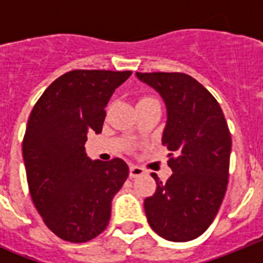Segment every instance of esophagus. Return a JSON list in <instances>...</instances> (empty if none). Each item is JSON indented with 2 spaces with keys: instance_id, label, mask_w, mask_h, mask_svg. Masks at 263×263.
I'll return each mask as SVG.
<instances>
[{
  "instance_id": "esophagus-1",
  "label": "esophagus",
  "mask_w": 263,
  "mask_h": 263,
  "mask_svg": "<svg viewBox=\"0 0 263 263\" xmlns=\"http://www.w3.org/2000/svg\"><path fill=\"white\" fill-rule=\"evenodd\" d=\"M143 174H145V168H142V167L134 166V164L130 166V178H139V176H142Z\"/></svg>"
}]
</instances>
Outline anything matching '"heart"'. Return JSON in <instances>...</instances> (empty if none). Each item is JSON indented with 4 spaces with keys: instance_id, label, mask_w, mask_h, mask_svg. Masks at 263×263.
Listing matches in <instances>:
<instances>
[{
    "instance_id": "obj_1",
    "label": "heart",
    "mask_w": 263,
    "mask_h": 263,
    "mask_svg": "<svg viewBox=\"0 0 263 263\" xmlns=\"http://www.w3.org/2000/svg\"><path fill=\"white\" fill-rule=\"evenodd\" d=\"M158 100L155 99L154 96L152 95H143L138 99V105H145V104H150V103H157Z\"/></svg>"
}]
</instances>
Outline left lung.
I'll use <instances>...</instances> for the list:
<instances>
[{
    "instance_id": "8db88e82",
    "label": "left lung",
    "mask_w": 263,
    "mask_h": 263,
    "mask_svg": "<svg viewBox=\"0 0 263 263\" xmlns=\"http://www.w3.org/2000/svg\"><path fill=\"white\" fill-rule=\"evenodd\" d=\"M154 88L167 106L162 143L170 152L173 175L157 182L145 199L153 231L174 242L197 238L217 215L227 192L232 137L217 100L210 90L182 72H137Z\"/></svg>"
}]
</instances>
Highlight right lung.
Returning <instances> with one entry per match:
<instances>
[{
	"label": "right lung",
	"mask_w": 263,
	"mask_h": 263,
	"mask_svg": "<svg viewBox=\"0 0 263 263\" xmlns=\"http://www.w3.org/2000/svg\"><path fill=\"white\" fill-rule=\"evenodd\" d=\"M132 71L73 69L48 85L30 113L22 153L32 203L45 224L68 242L105 231L111 199L129 175L120 158L90 160L87 134L103 130L105 106Z\"/></svg>",
	"instance_id": "right-lung-1"
}]
</instances>
